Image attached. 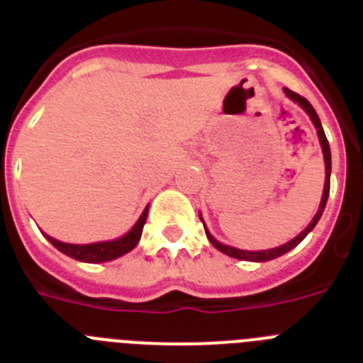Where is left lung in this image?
Returning <instances> with one entry per match:
<instances>
[{"label":"left lung","instance_id":"left-lung-1","mask_svg":"<svg viewBox=\"0 0 363 363\" xmlns=\"http://www.w3.org/2000/svg\"><path fill=\"white\" fill-rule=\"evenodd\" d=\"M284 93L288 95V97L291 99V101L298 102V104L304 108V111L310 115L311 122L315 124V128H317V135H318V140H320V145H322V152H324V162H325V184H324V192H322V199H320V207H318L317 214H315V218L311 219V223L308 225V227L304 228V230L301 232V234L297 235L295 239H291L290 242H286V245H282V247L279 248H270V250H259V252H248V250H239V248H234V247H227V245H221V242L216 241L214 238L211 235V232L205 228V234H207L208 241L214 245L216 248H218L219 252H223V254L230 255V257L234 259H241V261H255V262H264V261H272V259L279 257V255L286 254V252H290L291 248H295L298 245V242L302 241V239L306 238V235L310 234L311 230L315 228V225L318 223V219H320L322 212H324L325 208V203H328V196H329V174H331V151H329V144H328V138H325V133L324 129H322V124H320V118H318L317 111L313 109V106L308 102V99H304L302 95H298V93L291 91V89L284 88ZM199 219H201V216H199ZM203 221V219H201ZM205 227V223H203Z\"/></svg>","mask_w":363,"mask_h":363}]
</instances>
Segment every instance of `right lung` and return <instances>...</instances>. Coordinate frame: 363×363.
I'll return each mask as SVG.
<instances>
[{"label":"right lung","mask_w":363,"mask_h":363,"mask_svg":"<svg viewBox=\"0 0 363 363\" xmlns=\"http://www.w3.org/2000/svg\"><path fill=\"white\" fill-rule=\"evenodd\" d=\"M145 219H147V207H145L140 219L136 221V225L128 232V234L122 235L121 239H113V241L91 242V245H68V242L57 241V239L50 238V235H46V239H48L59 252L68 255V257L77 259V261L82 262H104L128 254V252H131L133 248L138 245L142 230H144Z\"/></svg>","instance_id":"1"}]
</instances>
